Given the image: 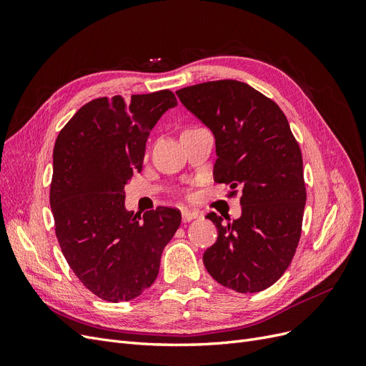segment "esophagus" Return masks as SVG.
<instances>
[{
    "mask_svg": "<svg viewBox=\"0 0 366 366\" xmlns=\"http://www.w3.org/2000/svg\"><path fill=\"white\" fill-rule=\"evenodd\" d=\"M182 218L184 223H187V221H192L195 218H198V212L197 210H191V209H183L182 210Z\"/></svg>",
    "mask_w": 366,
    "mask_h": 366,
    "instance_id": "obj_1",
    "label": "esophagus"
}]
</instances>
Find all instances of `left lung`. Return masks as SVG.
Wrapping results in <instances>:
<instances>
[{"label":"left lung","mask_w":366,"mask_h":366,"mask_svg":"<svg viewBox=\"0 0 366 366\" xmlns=\"http://www.w3.org/2000/svg\"><path fill=\"white\" fill-rule=\"evenodd\" d=\"M182 104L214 132V180L241 186V217L218 229L203 254L204 267L221 285L257 293L289 267L302 230L307 200L302 154L281 108L250 85L212 81L175 92Z\"/></svg>","instance_id":"left-lung-1"}]
</instances>
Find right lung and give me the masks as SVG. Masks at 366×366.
I'll use <instances>...</instances> for the list:
<instances>
[{
	"instance_id": "add662e5",
	"label": "right lung",
	"mask_w": 366,
	"mask_h": 366,
	"mask_svg": "<svg viewBox=\"0 0 366 366\" xmlns=\"http://www.w3.org/2000/svg\"><path fill=\"white\" fill-rule=\"evenodd\" d=\"M177 105L172 92L97 97L54 142L50 206L65 259L93 295L131 301L156 281L160 258L182 223L179 209L134 215L125 184L142 171L151 129Z\"/></svg>"
}]
</instances>
